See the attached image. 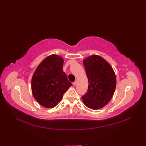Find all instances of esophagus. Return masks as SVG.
<instances>
[{"label": "esophagus", "instance_id": "obj_1", "mask_svg": "<svg viewBox=\"0 0 146 146\" xmlns=\"http://www.w3.org/2000/svg\"><path fill=\"white\" fill-rule=\"evenodd\" d=\"M73 86H76V85H77V81H75L74 82H73Z\"/></svg>", "mask_w": 146, "mask_h": 146}]
</instances>
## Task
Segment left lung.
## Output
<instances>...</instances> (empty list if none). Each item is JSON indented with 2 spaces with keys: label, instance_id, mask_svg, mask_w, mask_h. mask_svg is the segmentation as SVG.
Masks as SVG:
<instances>
[{
  "label": "left lung",
  "instance_id": "left-lung-1",
  "mask_svg": "<svg viewBox=\"0 0 146 146\" xmlns=\"http://www.w3.org/2000/svg\"><path fill=\"white\" fill-rule=\"evenodd\" d=\"M88 79V89L82 98L87 107L98 110L106 105L112 98L116 88V76L112 67L98 55L83 60Z\"/></svg>",
  "mask_w": 146,
  "mask_h": 146
}]
</instances>
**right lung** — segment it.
Instances as JSON below:
<instances>
[{"label": "right lung", "instance_id": "add662e5", "mask_svg": "<svg viewBox=\"0 0 146 146\" xmlns=\"http://www.w3.org/2000/svg\"><path fill=\"white\" fill-rule=\"evenodd\" d=\"M63 62L60 56L50 55L36 67L33 76V95L35 100L45 108L56 106L72 85L63 70Z\"/></svg>", "mask_w": 146, "mask_h": 146}]
</instances>
